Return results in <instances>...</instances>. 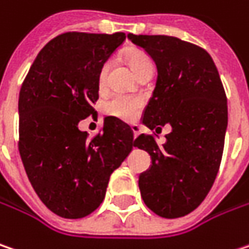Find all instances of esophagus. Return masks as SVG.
<instances>
[{"label": "esophagus", "mask_w": 249, "mask_h": 249, "mask_svg": "<svg viewBox=\"0 0 249 249\" xmlns=\"http://www.w3.org/2000/svg\"><path fill=\"white\" fill-rule=\"evenodd\" d=\"M131 129H132V132H134V138H137L139 135V126L138 125H131Z\"/></svg>", "instance_id": "esophagus-1"}]
</instances>
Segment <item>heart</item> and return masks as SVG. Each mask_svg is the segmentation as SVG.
Here are the masks:
<instances>
[{
  "mask_svg": "<svg viewBox=\"0 0 249 249\" xmlns=\"http://www.w3.org/2000/svg\"><path fill=\"white\" fill-rule=\"evenodd\" d=\"M128 65L131 66V69L134 70L135 74H138L139 71L143 67L152 65L151 59L141 53V52H131L126 56ZM107 74H108V65L106 63L104 66L101 67L100 73H98V86L104 87L106 81H107ZM142 100L138 97H129V95L117 94L112 95L108 101H106L104 104V112L110 117L123 120V121H132L137 115L139 114V111L142 108Z\"/></svg>",
  "mask_w": 249,
  "mask_h": 249,
  "instance_id": "heart-1",
  "label": "heart"
}]
</instances>
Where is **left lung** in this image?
Masks as SVG:
<instances>
[{"mask_svg": "<svg viewBox=\"0 0 249 249\" xmlns=\"http://www.w3.org/2000/svg\"><path fill=\"white\" fill-rule=\"evenodd\" d=\"M128 39L158 69L142 124L156 132L166 124L172 126L162 146L152 135L135 139V146L152 160L139 175L141 196L160 217H183L206 198L220 168L228 124L226 91L203 48L166 35L128 34Z\"/></svg>", "mask_w": 249, "mask_h": 249, "instance_id": "left-lung-1", "label": "left lung"}]
</instances>
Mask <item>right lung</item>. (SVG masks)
<instances>
[{"label": "right lung", "instance_id": "add662e5", "mask_svg": "<svg viewBox=\"0 0 249 249\" xmlns=\"http://www.w3.org/2000/svg\"><path fill=\"white\" fill-rule=\"evenodd\" d=\"M124 32H69L37 53L18 101L19 154L42 203L65 218H81L103 203L111 173L135 146L129 125L106 117L89 139L79 123L94 114L98 73Z\"/></svg>", "mask_w": 249, "mask_h": 249}]
</instances>
